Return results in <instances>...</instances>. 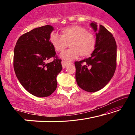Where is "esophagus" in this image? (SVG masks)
I'll use <instances>...</instances> for the list:
<instances>
[{"mask_svg":"<svg viewBox=\"0 0 135 135\" xmlns=\"http://www.w3.org/2000/svg\"><path fill=\"white\" fill-rule=\"evenodd\" d=\"M61 63H62V65L63 68H65L66 67H67L68 64H69V62H67V61H62V62Z\"/></svg>","mask_w":135,"mask_h":135,"instance_id":"1","label":"esophagus"}]
</instances>
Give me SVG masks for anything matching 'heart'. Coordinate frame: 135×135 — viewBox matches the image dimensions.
I'll list each match as a JSON object with an SVG mask.
<instances>
[{
  "mask_svg": "<svg viewBox=\"0 0 135 135\" xmlns=\"http://www.w3.org/2000/svg\"><path fill=\"white\" fill-rule=\"evenodd\" d=\"M61 36L52 33L49 41L57 52H63L69 45L71 48L61 55V58L65 60H73L79 55L81 57L89 56L96 47L95 35L83 26L74 25L65 27L61 30Z\"/></svg>",
  "mask_w": 135,
  "mask_h": 135,
  "instance_id": "heart-1",
  "label": "heart"
}]
</instances>
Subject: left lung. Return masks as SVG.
<instances>
[{
    "label": "left lung",
    "mask_w": 135,
    "mask_h": 135,
    "mask_svg": "<svg viewBox=\"0 0 135 135\" xmlns=\"http://www.w3.org/2000/svg\"><path fill=\"white\" fill-rule=\"evenodd\" d=\"M96 32L97 45L91 56L74 62L78 86L89 92H95L105 86L113 77L117 66V45L108 30L91 22Z\"/></svg>",
    "instance_id": "obj_1"
}]
</instances>
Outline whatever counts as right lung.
<instances>
[{"mask_svg": "<svg viewBox=\"0 0 135 135\" xmlns=\"http://www.w3.org/2000/svg\"><path fill=\"white\" fill-rule=\"evenodd\" d=\"M54 27L49 25L34 28L17 40L13 54L16 76L29 93L37 97L51 95L57 87L56 77L61 70L59 59L49 41ZM51 57L54 60L47 63Z\"/></svg>", "mask_w": 135, "mask_h": 135, "instance_id": "obj_1", "label": "right lung"}]
</instances>
